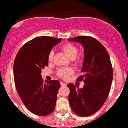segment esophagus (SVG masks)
<instances>
[{"instance_id":"esophagus-1","label":"esophagus","mask_w":128,"mask_h":128,"mask_svg":"<svg viewBox=\"0 0 128 128\" xmlns=\"http://www.w3.org/2000/svg\"><path fill=\"white\" fill-rule=\"evenodd\" d=\"M61 86H65L67 85V84L65 83V82H61Z\"/></svg>"}]
</instances>
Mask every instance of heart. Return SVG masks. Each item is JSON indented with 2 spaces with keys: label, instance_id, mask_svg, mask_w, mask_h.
<instances>
[{
  "label": "heart",
  "instance_id": "heart-1",
  "mask_svg": "<svg viewBox=\"0 0 128 128\" xmlns=\"http://www.w3.org/2000/svg\"><path fill=\"white\" fill-rule=\"evenodd\" d=\"M62 50L70 59H74L76 58L77 53H78V48L71 44H65V45H63V47H62ZM54 56V52L51 51L48 55V61H52L53 60ZM76 62H80V58H76ZM72 72H73V70L72 69L61 68V69L58 70V74L62 78H67L72 74Z\"/></svg>",
  "mask_w": 128,
  "mask_h": 128
}]
</instances>
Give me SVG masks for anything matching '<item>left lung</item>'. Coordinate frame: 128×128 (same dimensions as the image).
Returning <instances> with one entry per match:
<instances>
[{
  "instance_id": "1",
  "label": "left lung",
  "mask_w": 128,
  "mask_h": 128,
  "mask_svg": "<svg viewBox=\"0 0 128 128\" xmlns=\"http://www.w3.org/2000/svg\"><path fill=\"white\" fill-rule=\"evenodd\" d=\"M79 42L84 48L82 75L77 80H83L82 88L69 83V102L71 110L82 117L89 116L103 106L110 92L113 70L110 56L106 48L96 39L90 36H78L68 39Z\"/></svg>"
}]
</instances>
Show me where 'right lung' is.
<instances>
[{
  "instance_id": "1",
  "label": "right lung",
  "mask_w": 128,
  "mask_h": 128,
  "mask_svg": "<svg viewBox=\"0 0 128 128\" xmlns=\"http://www.w3.org/2000/svg\"><path fill=\"white\" fill-rule=\"evenodd\" d=\"M61 41L49 36L38 37L24 45L14 63L16 88L26 107L33 114L47 116L54 112L61 84L44 81L42 69L48 65V55Z\"/></svg>"
}]
</instances>
